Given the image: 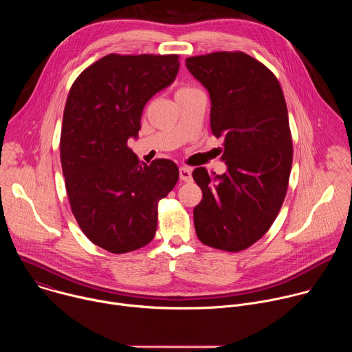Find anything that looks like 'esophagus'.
Returning <instances> with one entry per match:
<instances>
[{"mask_svg":"<svg viewBox=\"0 0 352 352\" xmlns=\"http://www.w3.org/2000/svg\"><path fill=\"white\" fill-rule=\"evenodd\" d=\"M179 179L189 182L192 179V171L188 167H181L179 168Z\"/></svg>","mask_w":352,"mask_h":352,"instance_id":"34e87169","label":"esophagus"}]
</instances>
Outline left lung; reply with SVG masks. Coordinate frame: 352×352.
<instances>
[{
  "instance_id": "1",
  "label": "left lung",
  "mask_w": 352,
  "mask_h": 352,
  "mask_svg": "<svg viewBox=\"0 0 352 352\" xmlns=\"http://www.w3.org/2000/svg\"><path fill=\"white\" fill-rule=\"evenodd\" d=\"M185 65L209 91L210 128L224 138L227 166L221 175L192 173L204 193L193 209L196 235L238 252L267 232L287 193L292 140L284 94L263 64L241 52L189 57Z\"/></svg>"
}]
</instances>
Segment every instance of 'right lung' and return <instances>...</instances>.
<instances>
[{
    "mask_svg": "<svg viewBox=\"0 0 352 352\" xmlns=\"http://www.w3.org/2000/svg\"><path fill=\"white\" fill-rule=\"evenodd\" d=\"M178 56L110 54L74 82L64 110L61 164L72 213L83 234L111 254L153 239L159 200L175 186L174 162L147 166L126 146L138 139L146 103L168 87Z\"/></svg>",
    "mask_w": 352,
    "mask_h": 352,
    "instance_id": "right-lung-1",
    "label": "right lung"
}]
</instances>
